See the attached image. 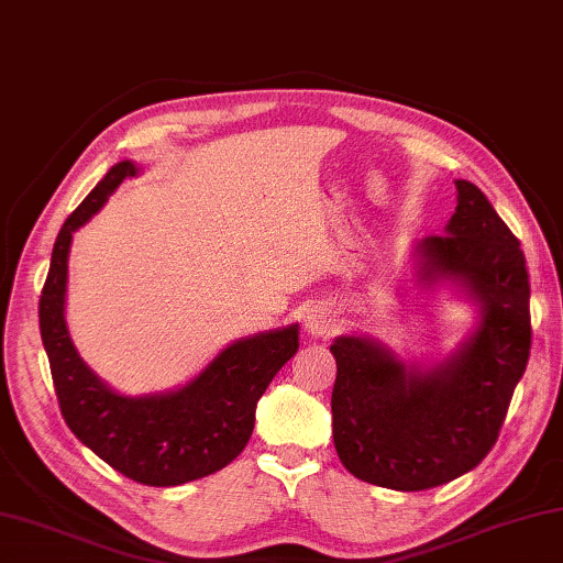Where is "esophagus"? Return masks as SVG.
Segmentation results:
<instances>
[{
	"instance_id": "1",
	"label": "esophagus",
	"mask_w": 563,
	"mask_h": 563,
	"mask_svg": "<svg viewBox=\"0 0 563 563\" xmlns=\"http://www.w3.org/2000/svg\"><path fill=\"white\" fill-rule=\"evenodd\" d=\"M333 323H336V319H333L331 307H313L307 317V331L311 336H329Z\"/></svg>"
}]
</instances>
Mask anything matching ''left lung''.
I'll list each match as a JSON object with an SVG mask.
<instances>
[{"mask_svg":"<svg viewBox=\"0 0 563 563\" xmlns=\"http://www.w3.org/2000/svg\"><path fill=\"white\" fill-rule=\"evenodd\" d=\"M445 234L418 242V279H452L479 307L477 331L435 366L398 361L366 336H339L333 445L353 477L420 492L475 470L495 448L531 349L529 274L519 240L485 192L457 180Z\"/></svg>","mask_w":563,"mask_h":563,"instance_id":"obj_1","label":"left lung"}]
</instances>
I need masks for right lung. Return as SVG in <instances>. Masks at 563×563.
Segmentation results:
<instances>
[{"mask_svg":"<svg viewBox=\"0 0 563 563\" xmlns=\"http://www.w3.org/2000/svg\"><path fill=\"white\" fill-rule=\"evenodd\" d=\"M131 161L113 165L91 195L68 214L56 236L52 266L38 299V329L52 366L58 408L74 435L128 479L175 487L222 470L240 455L254 430L256 400L299 349V327L234 341L187 386L128 398L86 366L68 336L64 307L71 236L101 210Z\"/></svg>","mask_w":563,"mask_h":563,"instance_id":"right-lung-1","label":"right lung"}]
</instances>
